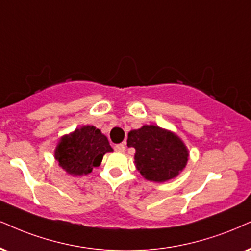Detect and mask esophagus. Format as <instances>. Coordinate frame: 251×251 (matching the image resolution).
Here are the masks:
<instances>
[{
	"label": "esophagus",
	"mask_w": 251,
	"mask_h": 251,
	"mask_svg": "<svg viewBox=\"0 0 251 251\" xmlns=\"http://www.w3.org/2000/svg\"><path fill=\"white\" fill-rule=\"evenodd\" d=\"M114 149H115L117 152H125V150H126V147H125V144H116L115 147H114Z\"/></svg>",
	"instance_id": "obj_1"
}]
</instances>
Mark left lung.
<instances>
[{
	"instance_id": "left-lung-1",
	"label": "left lung",
	"mask_w": 251,
	"mask_h": 251,
	"mask_svg": "<svg viewBox=\"0 0 251 251\" xmlns=\"http://www.w3.org/2000/svg\"><path fill=\"white\" fill-rule=\"evenodd\" d=\"M126 144L135 148V165L142 177L154 182L178 177L190 157L187 147L177 134L154 125L131 130Z\"/></svg>"
}]
</instances>
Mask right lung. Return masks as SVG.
<instances>
[{
	"mask_svg": "<svg viewBox=\"0 0 251 251\" xmlns=\"http://www.w3.org/2000/svg\"><path fill=\"white\" fill-rule=\"evenodd\" d=\"M107 152H113V148L100 129L82 126L61 136L54 149V158L69 175L83 176L100 166Z\"/></svg>",
	"mask_w": 251,
	"mask_h": 251,
	"instance_id": "right-lung-1",
	"label": "right lung"
}]
</instances>
